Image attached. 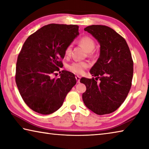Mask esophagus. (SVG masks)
<instances>
[{
	"instance_id": "obj_1",
	"label": "esophagus",
	"mask_w": 149,
	"mask_h": 149,
	"mask_svg": "<svg viewBox=\"0 0 149 149\" xmlns=\"http://www.w3.org/2000/svg\"><path fill=\"white\" fill-rule=\"evenodd\" d=\"M75 79H76V80H77V84H79V83H80V77L78 76V75H77V76H75Z\"/></svg>"
}]
</instances>
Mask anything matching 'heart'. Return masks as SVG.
Instances as JSON below:
<instances>
[{
    "mask_svg": "<svg viewBox=\"0 0 149 149\" xmlns=\"http://www.w3.org/2000/svg\"><path fill=\"white\" fill-rule=\"evenodd\" d=\"M79 43L84 47L85 50L88 52H91L94 49L95 43L94 40L89 36H84L79 40ZM72 49V45L70 44L68 45L65 49V54L69 56L71 54ZM89 67V64L87 62H74L69 64L67 66V68L70 72L76 74H81L84 73L85 70Z\"/></svg>",
    "mask_w": 149,
    "mask_h": 149,
    "instance_id": "heart-1",
    "label": "heart"
}]
</instances>
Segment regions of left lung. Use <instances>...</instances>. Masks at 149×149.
<instances>
[{
	"instance_id": "left-lung-1",
	"label": "left lung",
	"mask_w": 149,
	"mask_h": 149,
	"mask_svg": "<svg viewBox=\"0 0 149 149\" xmlns=\"http://www.w3.org/2000/svg\"><path fill=\"white\" fill-rule=\"evenodd\" d=\"M84 30L99 41L100 48L99 58L90 70L91 74L97 77L80 80L86 86L82 99L95 114H110L124 102L132 87V54L124 38L110 27L92 25Z\"/></svg>"
}]
</instances>
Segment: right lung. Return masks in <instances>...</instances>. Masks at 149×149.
<instances>
[{
	"mask_svg": "<svg viewBox=\"0 0 149 149\" xmlns=\"http://www.w3.org/2000/svg\"><path fill=\"white\" fill-rule=\"evenodd\" d=\"M77 25L51 24L29 36L18 55L16 83L25 103L35 112L50 114L58 110L76 84L72 72L62 70L65 49L79 35Z\"/></svg>",
	"mask_w": 149,
	"mask_h": 149,
	"instance_id": "add662e5",
	"label": "right lung"
}]
</instances>
